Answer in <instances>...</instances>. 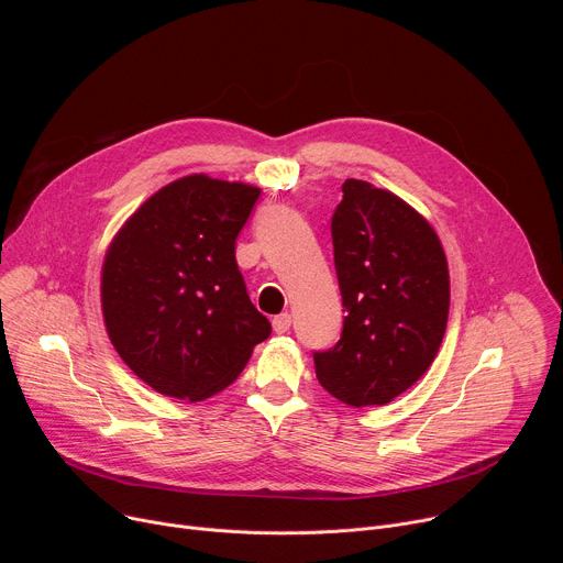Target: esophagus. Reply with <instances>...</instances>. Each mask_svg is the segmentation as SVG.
<instances>
[{
    "instance_id": "esophagus-1",
    "label": "esophagus",
    "mask_w": 563,
    "mask_h": 563,
    "mask_svg": "<svg viewBox=\"0 0 563 563\" xmlns=\"http://www.w3.org/2000/svg\"><path fill=\"white\" fill-rule=\"evenodd\" d=\"M272 325H274V332H276V334H285V332H289V328H291V316H289L287 311H283V313L274 316Z\"/></svg>"
}]
</instances>
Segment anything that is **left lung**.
Returning a JSON list of instances; mask_svg holds the SVG:
<instances>
[{
	"label": "left lung",
	"instance_id": "left-lung-1",
	"mask_svg": "<svg viewBox=\"0 0 563 563\" xmlns=\"http://www.w3.org/2000/svg\"><path fill=\"white\" fill-rule=\"evenodd\" d=\"M345 307L316 378L352 408L387 406L432 365L448 325L450 272L434 227L387 189L347 178L332 218Z\"/></svg>",
	"mask_w": 563,
	"mask_h": 563
}]
</instances>
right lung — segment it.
<instances>
[{
    "label": "right lung",
    "mask_w": 563,
    "mask_h": 563,
    "mask_svg": "<svg viewBox=\"0 0 563 563\" xmlns=\"http://www.w3.org/2000/svg\"><path fill=\"white\" fill-rule=\"evenodd\" d=\"M261 189L207 174L148 196L104 254L109 341L157 394L187 404L229 387L272 334L235 265V235Z\"/></svg>",
    "instance_id": "right-lung-1"
}]
</instances>
